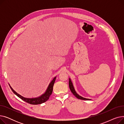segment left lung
<instances>
[{
    "instance_id": "left-lung-1",
    "label": "left lung",
    "mask_w": 124,
    "mask_h": 124,
    "mask_svg": "<svg viewBox=\"0 0 124 124\" xmlns=\"http://www.w3.org/2000/svg\"><path fill=\"white\" fill-rule=\"evenodd\" d=\"M69 88H70V89L71 90V92H72V93L77 97V99H80V100H90V99H88L84 98V97H82L81 96L79 95L78 94L76 93L75 90V89L74 88L73 84H72V82H71V81L70 78H69Z\"/></svg>"
}]
</instances>
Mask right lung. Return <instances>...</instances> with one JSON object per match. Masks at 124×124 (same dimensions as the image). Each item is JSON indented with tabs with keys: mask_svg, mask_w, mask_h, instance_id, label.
Returning <instances> with one entry per match:
<instances>
[{
	"mask_svg": "<svg viewBox=\"0 0 124 124\" xmlns=\"http://www.w3.org/2000/svg\"><path fill=\"white\" fill-rule=\"evenodd\" d=\"M56 77H54L53 80L51 82L46 93L44 94H43V95H42L41 96L37 97V98H34V99L25 98V97H23V96H21V95H19L18 93H17L14 90H13V89L10 86V87L11 89L12 90L13 93H14L15 94H16L18 97H19V98L22 99V100L24 101L27 102L31 104V105H39V104L44 103L49 100L50 95H51V94L52 93V92H53V85H54V84L55 80H56Z\"/></svg>",
	"mask_w": 124,
	"mask_h": 124,
	"instance_id": "obj_1",
	"label": "right lung"
}]
</instances>
